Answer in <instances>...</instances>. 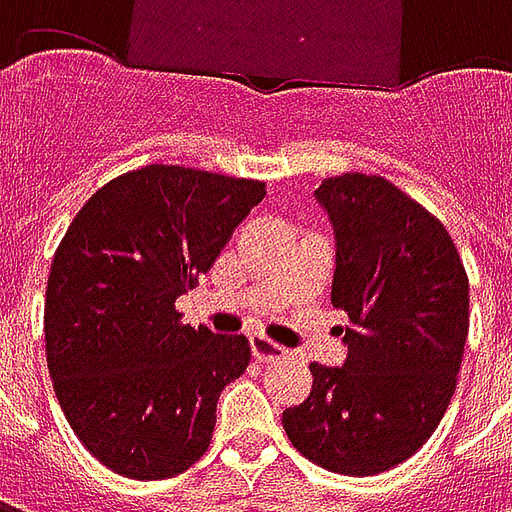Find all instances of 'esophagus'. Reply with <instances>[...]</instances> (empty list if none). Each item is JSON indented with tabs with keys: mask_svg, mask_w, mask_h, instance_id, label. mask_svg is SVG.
<instances>
[{
	"mask_svg": "<svg viewBox=\"0 0 512 512\" xmlns=\"http://www.w3.org/2000/svg\"><path fill=\"white\" fill-rule=\"evenodd\" d=\"M249 345H252V356H255L257 362H279V359H288V351L282 348V345L271 343L266 337H249Z\"/></svg>",
	"mask_w": 512,
	"mask_h": 512,
	"instance_id": "obj_1",
	"label": "esophagus"
}]
</instances>
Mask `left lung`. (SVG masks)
<instances>
[{"instance_id":"8db88e82","label":"left lung","mask_w":512,"mask_h":512,"mask_svg":"<svg viewBox=\"0 0 512 512\" xmlns=\"http://www.w3.org/2000/svg\"><path fill=\"white\" fill-rule=\"evenodd\" d=\"M332 304L343 367L312 362V392L285 408L293 447L323 469L370 477L430 439L455 392L469 334V279L444 224L378 175L326 178Z\"/></svg>"}]
</instances>
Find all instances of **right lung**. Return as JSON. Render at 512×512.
I'll return each mask as SVG.
<instances>
[{"instance_id": "add662e5", "label": "right lung", "mask_w": 512, "mask_h": 512, "mask_svg": "<svg viewBox=\"0 0 512 512\" xmlns=\"http://www.w3.org/2000/svg\"><path fill=\"white\" fill-rule=\"evenodd\" d=\"M263 197L260 180L150 164L76 213L51 263L46 359L65 419L106 469L164 480L208 450L249 340L180 323L175 301Z\"/></svg>"}]
</instances>
